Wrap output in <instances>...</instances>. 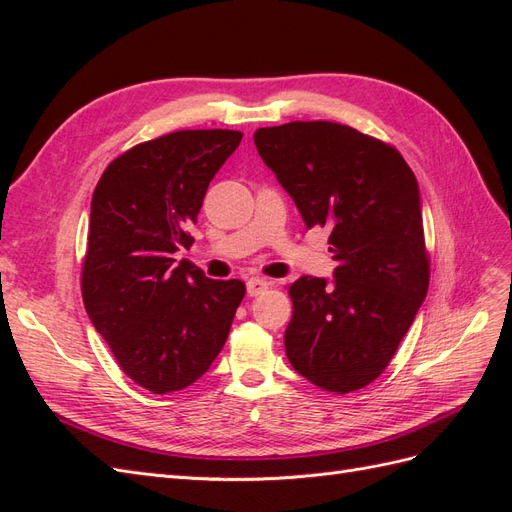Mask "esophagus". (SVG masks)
<instances>
[{"instance_id":"1","label":"esophagus","mask_w":512,"mask_h":512,"mask_svg":"<svg viewBox=\"0 0 512 512\" xmlns=\"http://www.w3.org/2000/svg\"><path fill=\"white\" fill-rule=\"evenodd\" d=\"M267 288L269 282L262 280V277H250V280H247V294H250V297H258V294H262Z\"/></svg>"}]
</instances>
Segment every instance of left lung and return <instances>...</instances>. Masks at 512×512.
Returning <instances> with one entry per match:
<instances>
[{"mask_svg": "<svg viewBox=\"0 0 512 512\" xmlns=\"http://www.w3.org/2000/svg\"><path fill=\"white\" fill-rule=\"evenodd\" d=\"M254 143L307 228L329 226L333 282L288 288L286 356L303 378L344 395L374 382L429 288L421 194L401 153L333 121L258 128Z\"/></svg>", "mask_w": 512, "mask_h": 512, "instance_id": "1", "label": "left lung"}]
</instances>
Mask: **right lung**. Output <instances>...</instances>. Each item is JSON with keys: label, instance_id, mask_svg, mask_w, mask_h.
Returning a JSON list of instances; mask_svg holds the SVG:
<instances>
[{"label": "right lung", "instance_id": "add662e5", "mask_svg": "<svg viewBox=\"0 0 512 512\" xmlns=\"http://www.w3.org/2000/svg\"><path fill=\"white\" fill-rule=\"evenodd\" d=\"M237 130H181L121 153L91 198L83 303L119 367L166 395L196 382L224 348L245 297L190 260L188 228L209 181L241 143Z\"/></svg>", "mask_w": 512, "mask_h": 512}]
</instances>
